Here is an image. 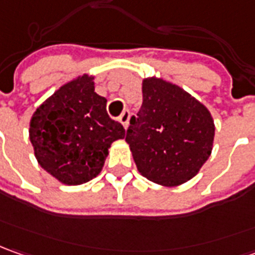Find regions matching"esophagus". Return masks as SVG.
I'll use <instances>...</instances> for the list:
<instances>
[{"label":"esophagus","instance_id":"34e87169","mask_svg":"<svg viewBox=\"0 0 255 255\" xmlns=\"http://www.w3.org/2000/svg\"><path fill=\"white\" fill-rule=\"evenodd\" d=\"M129 116H131V113L128 110H124L121 113V116H120V123L124 126V128L128 127V121H129Z\"/></svg>","mask_w":255,"mask_h":255}]
</instances>
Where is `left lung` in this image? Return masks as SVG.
Masks as SVG:
<instances>
[{"mask_svg":"<svg viewBox=\"0 0 255 255\" xmlns=\"http://www.w3.org/2000/svg\"><path fill=\"white\" fill-rule=\"evenodd\" d=\"M215 123L189 93L161 79H145L142 106L126 141L139 173L165 186L192 179L210 156Z\"/></svg>","mask_w":255,"mask_h":255,"instance_id":"8db88e82","label":"left lung"}]
</instances>
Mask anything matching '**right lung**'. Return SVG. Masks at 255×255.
I'll return each instance as SVG.
<instances>
[{"label":"right lung","instance_id":"obj_1","mask_svg":"<svg viewBox=\"0 0 255 255\" xmlns=\"http://www.w3.org/2000/svg\"><path fill=\"white\" fill-rule=\"evenodd\" d=\"M106 104L94 92L93 77L84 75L62 86L33 113L29 138L35 156L62 183L82 185L96 178L110 145L126 135Z\"/></svg>","mask_w":255,"mask_h":255}]
</instances>
